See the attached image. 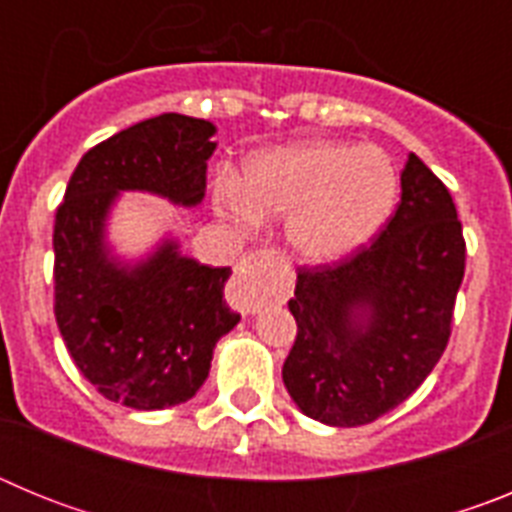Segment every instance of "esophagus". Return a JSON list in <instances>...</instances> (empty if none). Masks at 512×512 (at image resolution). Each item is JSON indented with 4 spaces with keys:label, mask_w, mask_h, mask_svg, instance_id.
I'll return each mask as SVG.
<instances>
[{
    "label": "esophagus",
    "mask_w": 512,
    "mask_h": 512,
    "mask_svg": "<svg viewBox=\"0 0 512 512\" xmlns=\"http://www.w3.org/2000/svg\"><path fill=\"white\" fill-rule=\"evenodd\" d=\"M266 256H269L266 251L248 253V256H243L241 266H238V271H235V279L230 282V305L241 312V315H253V312L259 310L261 295L256 292V287H253L251 271H253V266L259 264V261H264Z\"/></svg>",
    "instance_id": "esophagus-1"
}]
</instances>
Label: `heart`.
<instances>
[{"instance_id":"heart-1","label":"heart","mask_w":512,"mask_h":512,"mask_svg":"<svg viewBox=\"0 0 512 512\" xmlns=\"http://www.w3.org/2000/svg\"><path fill=\"white\" fill-rule=\"evenodd\" d=\"M397 194L400 176L382 148L310 138L253 153L241 182L217 179L212 205L241 233H256L264 220H284L297 259L333 266L382 233Z\"/></svg>"}]
</instances>
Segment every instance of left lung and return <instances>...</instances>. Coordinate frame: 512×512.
I'll return each mask as SVG.
<instances>
[{"instance_id": "obj_1", "label": "left lung", "mask_w": 512, "mask_h": 512, "mask_svg": "<svg viewBox=\"0 0 512 512\" xmlns=\"http://www.w3.org/2000/svg\"><path fill=\"white\" fill-rule=\"evenodd\" d=\"M400 187L372 246L297 274V338L282 379L297 408L325 425L356 428L395 410L449 343L467 251L454 200L415 153Z\"/></svg>"}]
</instances>
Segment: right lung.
Masks as SVG:
<instances>
[{
	"instance_id": "right-lung-1",
	"label": "right lung",
	"mask_w": 512,
	"mask_h": 512,
	"mask_svg": "<svg viewBox=\"0 0 512 512\" xmlns=\"http://www.w3.org/2000/svg\"><path fill=\"white\" fill-rule=\"evenodd\" d=\"M217 128L200 117L143 120L84 153L56 212V323L79 372L107 400L164 410L192 400L210 374L217 341L241 323L223 300L230 269L184 256L166 233L140 256L110 241L125 192L176 207L205 200Z\"/></svg>"
}]
</instances>
